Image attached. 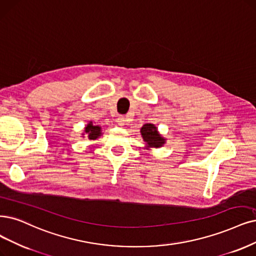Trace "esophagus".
<instances>
[{
	"label": "esophagus",
	"mask_w": 256,
	"mask_h": 256,
	"mask_svg": "<svg viewBox=\"0 0 256 256\" xmlns=\"http://www.w3.org/2000/svg\"><path fill=\"white\" fill-rule=\"evenodd\" d=\"M117 123H118V126H124V123H126L124 117H123V116H119V117L117 118Z\"/></svg>",
	"instance_id": "1"
}]
</instances>
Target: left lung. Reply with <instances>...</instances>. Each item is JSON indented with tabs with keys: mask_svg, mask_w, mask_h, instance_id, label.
Instances as JSON below:
<instances>
[{
	"mask_svg": "<svg viewBox=\"0 0 256 256\" xmlns=\"http://www.w3.org/2000/svg\"><path fill=\"white\" fill-rule=\"evenodd\" d=\"M140 132L144 137V140L150 148H159L162 146L164 144V139L158 134L157 128H155L154 124H150V123L144 124L141 128Z\"/></svg>",
	"mask_w": 256,
	"mask_h": 256,
	"instance_id": "8db88e82",
	"label": "left lung"
}]
</instances>
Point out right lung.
<instances>
[{"mask_svg": "<svg viewBox=\"0 0 256 256\" xmlns=\"http://www.w3.org/2000/svg\"><path fill=\"white\" fill-rule=\"evenodd\" d=\"M100 128L99 126H92V123H88V126L85 128V132H86V134H88V138L90 139H96L100 136L101 132H100Z\"/></svg>", "mask_w": 256, "mask_h": 256, "instance_id": "add662e5", "label": "right lung"}]
</instances>
